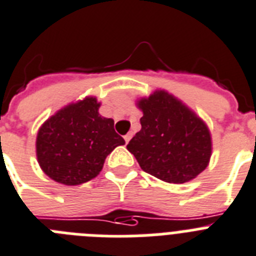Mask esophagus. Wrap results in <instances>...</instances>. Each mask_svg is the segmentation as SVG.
Wrapping results in <instances>:
<instances>
[{
  "instance_id": "obj_1",
  "label": "esophagus",
  "mask_w": 256,
  "mask_h": 256,
  "mask_svg": "<svg viewBox=\"0 0 256 256\" xmlns=\"http://www.w3.org/2000/svg\"><path fill=\"white\" fill-rule=\"evenodd\" d=\"M132 138V134H130V133H128V134H126V136H124V140H126V144H128L130 142V140Z\"/></svg>"
}]
</instances>
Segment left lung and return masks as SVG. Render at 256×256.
Returning a JSON list of instances; mask_svg holds the SVG:
<instances>
[{"label": "left lung", "mask_w": 256, "mask_h": 256, "mask_svg": "<svg viewBox=\"0 0 256 256\" xmlns=\"http://www.w3.org/2000/svg\"><path fill=\"white\" fill-rule=\"evenodd\" d=\"M141 130L126 145L140 167L170 184H184L206 170L212 152L207 124L166 90L137 100Z\"/></svg>", "instance_id": "8db88e82"}]
</instances>
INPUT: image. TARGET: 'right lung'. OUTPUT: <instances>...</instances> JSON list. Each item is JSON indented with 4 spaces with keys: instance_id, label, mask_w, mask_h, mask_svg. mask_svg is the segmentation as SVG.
I'll return each instance as SVG.
<instances>
[{
    "instance_id": "add662e5",
    "label": "right lung",
    "mask_w": 256,
    "mask_h": 256,
    "mask_svg": "<svg viewBox=\"0 0 256 256\" xmlns=\"http://www.w3.org/2000/svg\"><path fill=\"white\" fill-rule=\"evenodd\" d=\"M100 106L89 96L62 107L40 126L37 162L56 182L75 186L94 178L107 155L126 144L114 130V120L100 115Z\"/></svg>"
}]
</instances>
